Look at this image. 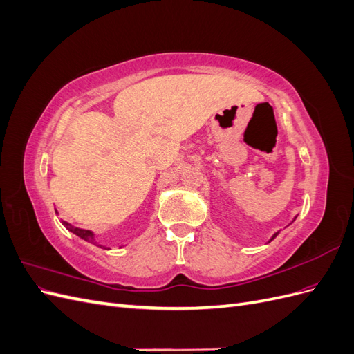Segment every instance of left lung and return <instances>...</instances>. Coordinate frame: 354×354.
Returning <instances> with one entry per match:
<instances>
[{
	"mask_svg": "<svg viewBox=\"0 0 354 354\" xmlns=\"http://www.w3.org/2000/svg\"><path fill=\"white\" fill-rule=\"evenodd\" d=\"M276 236H277V233H276V234H274V236H273V238H272V239H274V238H276Z\"/></svg>",
	"mask_w": 354,
	"mask_h": 354,
	"instance_id": "obj_1",
	"label": "left lung"
}]
</instances>
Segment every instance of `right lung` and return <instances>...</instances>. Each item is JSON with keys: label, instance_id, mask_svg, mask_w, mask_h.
Returning a JSON list of instances; mask_svg holds the SVG:
<instances>
[{"label": "right lung", "instance_id": "right-lung-1", "mask_svg": "<svg viewBox=\"0 0 354 354\" xmlns=\"http://www.w3.org/2000/svg\"><path fill=\"white\" fill-rule=\"evenodd\" d=\"M63 224H65V227H66L69 232L75 233V234H77V236L82 238L84 241H87V242H90V243H95L93 232H90V230H84V229H80V227H73L72 224H69V223H66V221H63Z\"/></svg>", "mask_w": 354, "mask_h": 354}]
</instances>
